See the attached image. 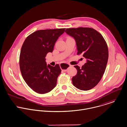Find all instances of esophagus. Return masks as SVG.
<instances>
[{
  "label": "esophagus",
  "instance_id": "34e87169",
  "mask_svg": "<svg viewBox=\"0 0 127 127\" xmlns=\"http://www.w3.org/2000/svg\"><path fill=\"white\" fill-rule=\"evenodd\" d=\"M60 66L61 68L62 69V71L64 72H66L67 70V69L69 67H71L72 65L70 64H66V63H62L60 64Z\"/></svg>",
  "mask_w": 127,
  "mask_h": 127
}]
</instances>
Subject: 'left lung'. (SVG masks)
Instances as JSON below:
<instances>
[{
    "mask_svg": "<svg viewBox=\"0 0 127 127\" xmlns=\"http://www.w3.org/2000/svg\"><path fill=\"white\" fill-rule=\"evenodd\" d=\"M65 32L75 39L77 54H81L86 59L81 68L74 66L77 74L72 77L73 84L80 90H90L98 84L105 72L108 58L107 44L101 34L92 28H67Z\"/></svg>",
    "mask_w": 127,
    "mask_h": 127,
    "instance_id": "8db88e82",
    "label": "left lung"
}]
</instances>
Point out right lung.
<instances>
[{
	"instance_id": "right-lung-1",
	"label": "right lung",
	"mask_w": 127,
	"mask_h": 127,
	"mask_svg": "<svg viewBox=\"0 0 127 127\" xmlns=\"http://www.w3.org/2000/svg\"><path fill=\"white\" fill-rule=\"evenodd\" d=\"M65 28L37 30L26 38L20 55V67L26 84L34 91L45 94L56 86L61 69L59 64L47 66L45 57L52 52L58 37Z\"/></svg>"
}]
</instances>
